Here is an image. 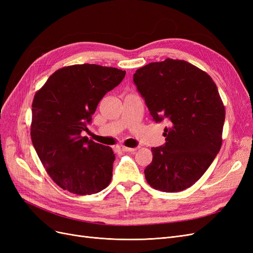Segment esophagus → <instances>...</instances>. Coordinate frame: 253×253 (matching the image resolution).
Listing matches in <instances>:
<instances>
[{
    "label": "esophagus",
    "instance_id": "obj_1",
    "mask_svg": "<svg viewBox=\"0 0 253 253\" xmlns=\"http://www.w3.org/2000/svg\"><path fill=\"white\" fill-rule=\"evenodd\" d=\"M118 150L121 152H135L137 150V148H126V147H118Z\"/></svg>",
    "mask_w": 253,
    "mask_h": 253
}]
</instances>
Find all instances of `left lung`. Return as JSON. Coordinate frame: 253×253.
<instances>
[{
    "instance_id": "obj_1",
    "label": "left lung",
    "mask_w": 253,
    "mask_h": 253,
    "mask_svg": "<svg viewBox=\"0 0 253 253\" xmlns=\"http://www.w3.org/2000/svg\"><path fill=\"white\" fill-rule=\"evenodd\" d=\"M134 84L155 122H168L166 143L152 148L148 183L179 192L200 179L221 147L225 108L210 76L183 60L166 59L137 70Z\"/></svg>"
}]
</instances>
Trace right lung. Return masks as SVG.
<instances>
[{
	"instance_id": "add662e5",
	"label": "right lung",
	"mask_w": 253,
	"mask_h": 253,
	"mask_svg": "<svg viewBox=\"0 0 253 253\" xmlns=\"http://www.w3.org/2000/svg\"><path fill=\"white\" fill-rule=\"evenodd\" d=\"M126 72L96 64L60 68L33 101L32 141L45 170L63 190L77 195L100 192L110 185L115 154L111 147L81 136L103 96Z\"/></svg>"
}]
</instances>
